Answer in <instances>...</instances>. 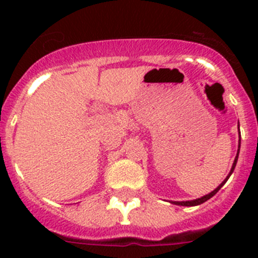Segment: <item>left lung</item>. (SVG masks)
<instances>
[{
    "instance_id": "8db88e82",
    "label": "left lung",
    "mask_w": 258,
    "mask_h": 258,
    "mask_svg": "<svg viewBox=\"0 0 258 258\" xmlns=\"http://www.w3.org/2000/svg\"><path fill=\"white\" fill-rule=\"evenodd\" d=\"M238 127H239V122H238ZM239 150H240V132H239V146H238V152H236V156H235V160H234V163H232V166H231V169H230V173L227 174V177L225 179H223L222 183L218 186V187L214 188L212 192H209L208 195H204V197L202 198H198V199L195 200H186V202H172L173 204H175V206H183V207H195V206H200V204H203L204 202H207V200L211 199L212 197H214L216 194L218 192V190H220L221 187H222L223 184L226 183L227 179L230 178V175L232 174V172H234V169H235V165H236V161H238V157H239Z\"/></svg>"
}]
</instances>
